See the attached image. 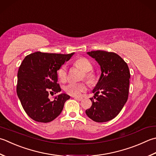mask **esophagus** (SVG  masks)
Returning a JSON list of instances; mask_svg holds the SVG:
<instances>
[{
    "mask_svg": "<svg viewBox=\"0 0 156 156\" xmlns=\"http://www.w3.org/2000/svg\"><path fill=\"white\" fill-rule=\"evenodd\" d=\"M74 98L76 100H78V101H81L83 100V98H82V97H74Z\"/></svg>",
    "mask_w": 156,
    "mask_h": 156,
    "instance_id": "obj_1",
    "label": "esophagus"
}]
</instances>
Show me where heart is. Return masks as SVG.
I'll return each mask as SVG.
<instances>
[{
    "label": "heart",
    "mask_w": 156,
    "mask_h": 156,
    "mask_svg": "<svg viewBox=\"0 0 156 156\" xmlns=\"http://www.w3.org/2000/svg\"><path fill=\"white\" fill-rule=\"evenodd\" d=\"M74 65L76 68L80 69L84 72L82 78H84L89 82H93L94 80V73L90 70L93 69V66L91 63L85 57L78 58L75 61ZM57 76L60 81L65 82L68 76V70L65 65L62 66L57 71ZM87 90V84L85 82H80V83H74L71 82L64 87V90L66 93L72 96H79L82 93L86 92Z\"/></svg>",
    "instance_id": "1"
}]
</instances>
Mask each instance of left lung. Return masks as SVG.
Returning a JSON list of instances; mask_svg holds the SVG:
<instances>
[{
    "mask_svg": "<svg viewBox=\"0 0 156 156\" xmlns=\"http://www.w3.org/2000/svg\"><path fill=\"white\" fill-rule=\"evenodd\" d=\"M87 54L98 62L101 75L93 90L94 98L90 99L92 105L86 114L94 122H105L116 117L127 101L129 68L122 58L113 52L94 51Z\"/></svg>",
    "mask_w": 156,
    "mask_h": 156,
    "instance_id": "1",
    "label": "left lung"
}]
</instances>
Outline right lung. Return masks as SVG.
<instances>
[{
  "label": "right lung",
  "instance_id": "1",
  "mask_svg": "<svg viewBox=\"0 0 156 156\" xmlns=\"http://www.w3.org/2000/svg\"><path fill=\"white\" fill-rule=\"evenodd\" d=\"M73 55L38 51L24 58L17 72V94L24 111L32 120L49 122L62 112L70 97L61 94L51 101L48 94L61 91L57 72Z\"/></svg>",
  "mask_w": 156,
  "mask_h": 156
}]
</instances>
